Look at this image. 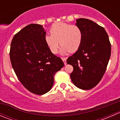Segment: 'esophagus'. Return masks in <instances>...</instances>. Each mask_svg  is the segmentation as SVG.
Wrapping results in <instances>:
<instances>
[{
    "instance_id": "obj_1",
    "label": "esophagus",
    "mask_w": 120,
    "mask_h": 120,
    "mask_svg": "<svg viewBox=\"0 0 120 120\" xmlns=\"http://www.w3.org/2000/svg\"><path fill=\"white\" fill-rule=\"evenodd\" d=\"M61 59H62V60L63 61L64 63V64L66 65V64H67V63H66V60H67V58L66 57H62L61 58Z\"/></svg>"
}]
</instances>
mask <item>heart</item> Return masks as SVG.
I'll use <instances>...</instances> for the list:
<instances>
[{"mask_svg":"<svg viewBox=\"0 0 120 120\" xmlns=\"http://www.w3.org/2000/svg\"><path fill=\"white\" fill-rule=\"evenodd\" d=\"M50 32L51 35H46L45 37V41L53 54L57 52L59 42L61 45V54H65L68 52H75L81 44L82 33L80 28L77 25L63 22L54 23L50 28Z\"/></svg>","mask_w":120,"mask_h":120,"instance_id":"b5f03b06","label":"heart"}]
</instances>
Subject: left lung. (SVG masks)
Wrapping results in <instances>:
<instances>
[{
  "instance_id": "8db88e82",
  "label": "left lung",
  "mask_w": 120,
  "mask_h": 120,
  "mask_svg": "<svg viewBox=\"0 0 120 120\" xmlns=\"http://www.w3.org/2000/svg\"><path fill=\"white\" fill-rule=\"evenodd\" d=\"M76 25L82 33L81 44L67 60L74 70L72 83L79 89H90L102 78L111 55V44L103 27L90 20L77 19Z\"/></svg>"
}]
</instances>
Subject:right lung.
Returning <instances> with one entry per match:
<instances>
[{
  "mask_svg": "<svg viewBox=\"0 0 120 120\" xmlns=\"http://www.w3.org/2000/svg\"><path fill=\"white\" fill-rule=\"evenodd\" d=\"M46 34L42 25L30 24L14 36L10 50L17 78L26 89L39 95L51 89L54 75L64 66L61 59L46 44Z\"/></svg>",
  "mask_w": 120,
  "mask_h": 120,
  "instance_id": "right-lung-1",
  "label": "right lung"
}]
</instances>
